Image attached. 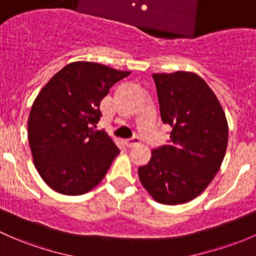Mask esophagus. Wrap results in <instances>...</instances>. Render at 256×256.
I'll return each instance as SVG.
<instances>
[{"label": "esophagus", "instance_id": "34e87169", "mask_svg": "<svg viewBox=\"0 0 256 256\" xmlns=\"http://www.w3.org/2000/svg\"><path fill=\"white\" fill-rule=\"evenodd\" d=\"M140 144V141L137 137L135 138H131V140H128V141H125V146L128 147V148H134V147L138 146Z\"/></svg>", "mask_w": 256, "mask_h": 256}]
</instances>
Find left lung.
<instances>
[{"instance_id":"obj_1","label":"left lung","mask_w":256,"mask_h":256,"mask_svg":"<svg viewBox=\"0 0 256 256\" xmlns=\"http://www.w3.org/2000/svg\"><path fill=\"white\" fill-rule=\"evenodd\" d=\"M162 121L170 144L152 150L138 168L144 189L157 202L192 201L218 173L228 144V124L216 94L198 74H153Z\"/></svg>"}]
</instances>
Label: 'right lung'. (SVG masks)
Here are the masks:
<instances>
[{
	"label": "right lung",
	"mask_w": 256,
	"mask_h": 256,
	"mask_svg": "<svg viewBox=\"0 0 256 256\" xmlns=\"http://www.w3.org/2000/svg\"><path fill=\"white\" fill-rule=\"evenodd\" d=\"M130 74L77 61L54 74L38 94L29 112L28 140L34 166L51 189L82 195L106 176L120 150L106 131L94 130L99 106Z\"/></svg>",
	"instance_id": "obj_1"
}]
</instances>
